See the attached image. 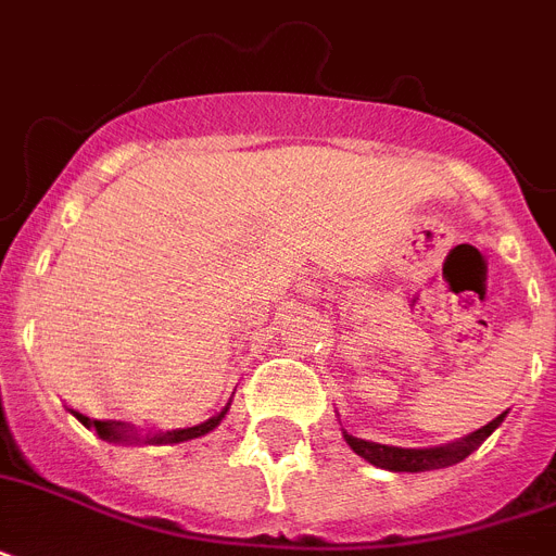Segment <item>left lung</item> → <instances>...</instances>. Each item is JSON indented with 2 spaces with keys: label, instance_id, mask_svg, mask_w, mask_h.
<instances>
[{
  "label": "left lung",
  "instance_id": "1",
  "mask_svg": "<svg viewBox=\"0 0 556 556\" xmlns=\"http://www.w3.org/2000/svg\"><path fill=\"white\" fill-rule=\"evenodd\" d=\"M505 413L496 415L491 424H484L482 430H476L473 435L456 441V444H447V447H389V444H375V441H364L349 435L346 432V444L355 450L357 456H364L371 465L383 467V470H395V473H418V470H439V467H450L467 458L473 453L479 444H482L488 435H491L496 427L502 424Z\"/></svg>",
  "mask_w": 556,
  "mask_h": 556
}]
</instances>
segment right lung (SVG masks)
Instances as JSON below:
<instances>
[{"instance_id":"1","label":"right lung","mask_w":556,"mask_h":556,"mask_svg":"<svg viewBox=\"0 0 556 556\" xmlns=\"http://www.w3.org/2000/svg\"><path fill=\"white\" fill-rule=\"evenodd\" d=\"M72 413H74V418L83 424V427H89V430L98 432L100 439H109V441L129 439V430H126L121 421H100V418H89V415L77 413V409H72ZM225 413H227V406L216 415V418H210V421L199 424V427H187V430H167V432H155V435H147V444H178V441L199 439V435H204V432L213 430V427H216V424L225 418Z\"/></svg>"}]
</instances>
